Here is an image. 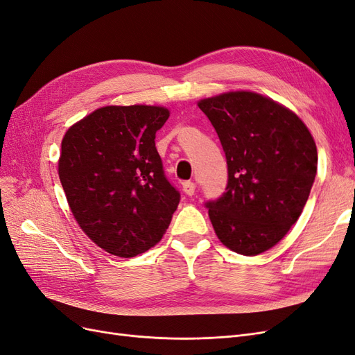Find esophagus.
<instances>
[{"label":"esophagus","instance_id":"1","mask_svg":"<svg viewBox=\"0 0 355 355\" xmlns=\"http://www.w3.org/2000/svg\"><path fill=\"white\" fill-rule=\"evenodd\" d=\"M196 188H197V185L194 184V182H191V180L184 182V184H182V189H184L185 194L189 196V197H192V196L196 194Z\"/></svg>","mask_w":355,"mask_h":355}]
</instances>
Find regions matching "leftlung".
Listing matches in <instances>:
<instances>
[{"label": "left lung", "instance_id": "1", "mask_svg": "<svg viewBox=\"0 0 355 355\" xmlns=\"http://www.w3.org/2000/svg\"><path fill=\"white\" fill-rule=\"evenodd\" d=\"M216 130L228 164L227 192L209 218L230 250H270L296 223L317 173V146L305 123L268 96L235 90L197 102Z\"/></svg>", "mask_w": 355, "mask_h": 355}]
</instances>
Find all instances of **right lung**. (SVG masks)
Listing matches in <instances>:
<instances>
[{
  "mask_svg": "<svg viewBox=\"0 0 355 355\" xmlns=\"http://www.w3.org/2000/svg\"><path fill=\"white\" fill-rule=\"evenodd\" d=\"M164 106H102L62 139L58 171L84 234L114 256L135 257L166 234L180 200L155 148Z\"/></svg>",
  "mask_w": 355,
  "mask_h": 355,
  "instance_id": "add662e5",
  "label": "right lung"
}]
</instances>
